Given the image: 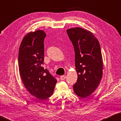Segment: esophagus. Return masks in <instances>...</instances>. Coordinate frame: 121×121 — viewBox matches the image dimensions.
Listing matches in <instances>:
<instances>
[{"instance_id": "obj_1", "label": "esophagus", "mask_w": 121, "mask_h": 121, "mask_svg": "<svg viewBox=\"0 0 121 121\" xmlns=\"http://www.w3.org/2000/svg\"><path fill=\"white\" fill-rule=\"evenodd\" d=\"M66 79V75H62L60 77L61 80H65Z\"/></svg>"}]
</instances>
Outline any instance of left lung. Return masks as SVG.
Returning <instances> with one entry per match:
<instances>
[{"label":"left lung","instance_id":"obj_1","mask_svg":"<svg viewBox=\"0 0 121 121\" xmlns=\"http://www.w3.org/2000/svg\"><path fill=\"white\" fill-rule=\"evenodd\" d=\"M67 32L74 47L78 73L73 90L78 96L86 98L95 90L102 77L103 65L100 45L91 32L83 28H71Z\"/></svg>","mask_w":121,"mask_h":121}]
</instances>
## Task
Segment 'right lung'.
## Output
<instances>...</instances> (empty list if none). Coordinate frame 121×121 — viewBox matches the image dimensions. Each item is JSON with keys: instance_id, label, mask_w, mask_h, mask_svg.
Wrapping results in <instances>:
<instances>
[{"instance_id": "right-lung-1", "label": "right lung", "mask_w": 121, "mask_h": 121, "mask_svg": "<svg viewBox=\"0 0 121 121\" xmlns=\"http://www.w3.org/2000/svg\"><path fill=\"white\" fill-rule=\"evenodd\" d=\"M46 36L42 30L29 32L23 38L18 54L19 70L23 84L40 101L52 95L57 82L55 77L42 67Z\"/></svg>"}]
</instances>
